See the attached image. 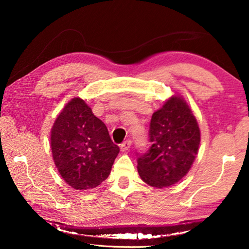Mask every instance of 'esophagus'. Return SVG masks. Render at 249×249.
I'll return each mask as SVG.
<instances>
[{
    "instance_id": "34e87169",
    "label": "esophagus",
    "mask_w": 249,
    "mask_h": 249,
    "mask_svg": "<svg viewBox=\"0 0 249 249\" xmlns=\"http://www.w3.org/2000/svg\"><path fill=\"white\" fill-rule=\"evenodd\" d=\"M130 145H132V142L126 141L121 144V150L122 151H127L130 148Z\"/></svg>"
}]
</instances>
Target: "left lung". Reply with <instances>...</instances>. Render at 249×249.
Masks as SVG:
<instances>
[{"mask_svg":"<svg viewBox=\"0 0 249 249\" xmlns=\"http://www.w3.org/2000/svg\"><path fill=\"white\" fill-rule=\"evenodd\" d=\"M200 141V127L190 107L181 95L170 96L151 116V146L137 160L142 180L158 189L178 183L192 167Z\"/></svg>","mask_w":249,"mask_h":249,"instance_id":"8db88e82","label":"left lung"}]
</instances>
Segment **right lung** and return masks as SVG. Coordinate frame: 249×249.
<instances>
[{
  "instance_id": "1",
  "label": "right lung",
  "mask_w": 249,
  "mask_h": 249,
  "mask_svg": "<svg viewBox=\"0 0 249 249\" xmlns=\"http://www.w3.org/2000/svg\"><path fill=\"white\" fill-rule=\"evenodd\" d=\"M50 148L61 178L82 191L107 178L120 153L107 126L80 98L71 99L59 113L50 130Z\"/></svg>"
}]
</instances>
